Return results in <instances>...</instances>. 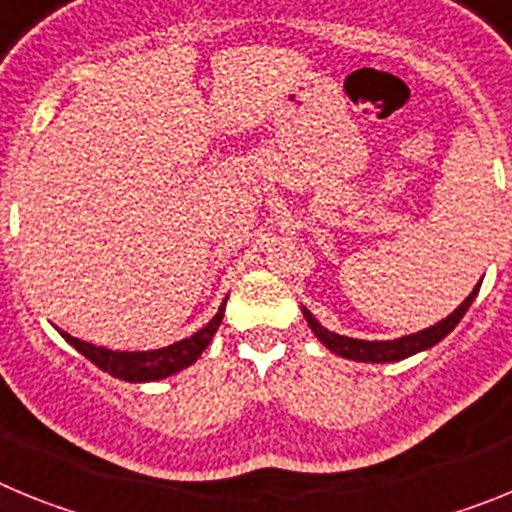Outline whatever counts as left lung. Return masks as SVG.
Here are the masks:
<instances>
[{"mask_svg": "<svg viewBox=\"0 0 512 512\" xmlns=\"http://www.w3.org/2000/svg\"><path fill=\"white\" fill-rule=\"evenodd\" d=\"M479 287L474 289L472 295L467 300L461 302L454 312H451L449 318L441 320V323L431 325V328L420 330V333H413V336H405V338H397V341H359V338H346V336H338L333 330L323 328L318 320L312 318L310 310H305V318L310 323L312 333L325 343V346L333 351V354L343 356V359H354V361H372V364H382V361H400V359H408V356L418 354V351H425V348L436 346L441 338H446L451 330L459 325V320L464 318V312L469 310V305L474 302L477 297Z\"/></svg>", "mask_w": 512, "mask_h": 512, "instance_id": "left-lung-1", "label": "left lung"}]
</instances>
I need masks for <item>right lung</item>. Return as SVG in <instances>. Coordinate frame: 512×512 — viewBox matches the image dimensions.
I'll use <instances>...</instances> for the list:
<instances>
[{
  "mask_svg": "<svg viewBox=\"0 0 512 512\" xmlns=\"http://www.w3.org/2000/svg\"><path fill=\"white\" fill-rule=\"evenodd\" d=\"M225 302L220 305L215 318L205 325L202 330H197L194 336L184 338L179 343H171L166 348H156V351H110V348L92 346L87 341H79V338L69 336V333H61L71 346L79 351V354L87 356L94 366H99L102 372H110L112 377L125 379V382H153V379H164L169 374H176L184 366L194 364L200 359V354L207 348V343L215 336L217 325L223 320Z\"/></svg>",
  "mask_w": 512,
  "mask_h": 512,
  "instance_id": "right-lung-1",
  "label": "right lung"
}]
</instances>
